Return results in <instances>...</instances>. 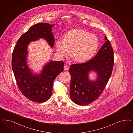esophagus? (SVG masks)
Returning a JSON list of instances; mask_svg holds the SVG:
<instances>
[{
  "label": "esophagus",
  "mask_w": 133,
  "mask_h": 133,
  "mask_svg": "<svg viewBox=\"0 0 133 133\" xmlns=\"http://www.w3.org/2000/svg\"><path fill=\"white\" fill-rule=\"evenodd\" d=\"M64 68L65 70H68L69 69V65H68L67 64H65L64 65Z\"/></svg>",
  "instance_id": "obj_1"
}]
</instances>
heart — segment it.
<instances>
[{"mask_svg": "<svg viewBox=\"0 0 133 133\" xmlns=\"http://www.w3.org/2000/svg\"><path fill=\"white\" fill-rule=\"evenodd\" d=\"M99 40L95 35L83 30L74 29L67 32L63 40L55 44L56 50L61 56L69 55L71 50L73 59L79 63L90 59L99 46Z\"/></svg>", "mask_w": 133, "mask_h": 133, "instance_id": "b5f03b06", "label": "heart"}]
</instances>
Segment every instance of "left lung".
<instances>
[{
    "label": "left lung",
    "mask_w": 133,
    "mask_h": 133,
    "mask_svg": "<svg viewBox=\"0 0 133 133\" xmlns=\"http://www.w3.org/2000/svg\"><path fill=\"white\" fill-rule=\"evenodd\" d=\"M105 43L97 55L85 63L72 64L69 69L71 79L70 96L78 105H89L96 100L104 90L111 76L114 65L112 48L105 36ZM91 70H95L98 78L94 82L88 79Z\"/></svg>",
    "instance_id": "left-lung-1"
}]
</instances>
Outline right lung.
I'll list each match as a JSON object with an SVG mask.
<instances>
[{
    "instance_id": "obj_1",
    "label": "right lung",
    "mask_w": 133,
    "mask_h": 133,
    "mask_svg": "<svg viewBox=\"0 0 133 133\" xmlns=\"http://www.w3.org/2000/svg\"><path fill=\"white\" fill-rule=\"evenodd\" d=\"M52 26L46 23L33 25L18 39L12 53V67L18 88L24 96L36 103L44 102L50 98L54 81L64 70L63 61H50L44 66L41 73L34 76L26 64L27 48L30 42L44 38L54 46L55 38L51 32Z\"/></svg>"
}]
</instances>
